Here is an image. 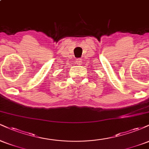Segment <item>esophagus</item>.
Returning <instances> with one entry per match:
<instances>
[{
    "label": "esophagus",
    "mask_w": 149,
    "mask_h": 149,
    "mask_svg": "<svg viewBox=\"0 0 149 149\" xmlns=\"http://www.w3.org/2000/svg\"><path fill=\"white\" fill-rule=\"evenodd\" d=\"M76 62H77V64L80 65V64H81V63H82L81 59H76Z\"/></svg>",
    "instance_id": "1"
}]
</instances>
